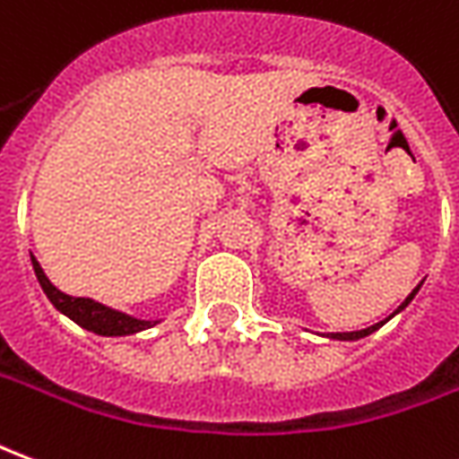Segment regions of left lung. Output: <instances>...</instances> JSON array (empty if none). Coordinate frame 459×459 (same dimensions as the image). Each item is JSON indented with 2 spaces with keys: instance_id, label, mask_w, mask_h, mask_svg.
Listing matches in <instances>:
<instances>
[{
  "instance_id": "left-lung-1",
  "label": "left lung",
  "mask_w": 459,
  "mask_h": 459,
  "mask_svg": "<svg viewBox=\"0 0 459 459\" xmlns=\"http://www.w3.org/2000/svg\"><path fill=\"white\" fill-rule=\"evenodd\" d=\"M418 289H420V287L412 289L411 294H408V299L403 301L401 307L395 308V314H398V311H403V308H405V307H408V304H411L412 297L418 294ZM395 314H391V316H395ZM391 316L385 318V321H391ZM385 321H380V324H373V326H368V328H360V331H349V333H328V339H339V341H356V339H363V336H368V333H373V331H378V328L383 326Z\"/></svg>"
}]
</instances>
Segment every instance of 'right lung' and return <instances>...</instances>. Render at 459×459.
Here are the masks:
<instances>
[{
	"label": "right lung",
	"instance_id": "right-lung-1",
	"mask_svg": "<svg viewBox=\"0 0 459 459\" xmlns=\"http://www.w3.org/2000/svg\"><path fill=\"white\" fill-rule=\"evenodd\" d=\"M31 264H34V272H37V279L44 294L48 297V301L61 311L66 314L71 321H76L81 328L86 331H93L99 336H128V333H138V331H145V328L155 326L158 321H143V318L128 316L123 311H116V308L103 307L99 301L93 299H83V297H68L64 291H58L48 276L44 274V269L37 262V256L31 255Z\"/></svg>",
	"mask_w": 459,
	"mask_h": 459
}]
</instances>
